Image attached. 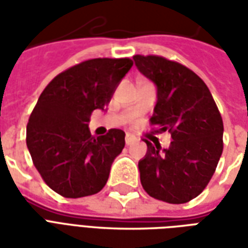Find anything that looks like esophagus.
<instances>
[{
  "label": "esophagus",
  "mask_w": 248,
  "mask_h": 248,
  "mask_svg": "<svg viewBox=\"0 0 248 248\" xmlns=\"http://www.w3.org/2000/svg\"><path fill=\"white\" fill-rule=\"evenodd\" d=\"M124 142H126V145H133V143H135V138L133 137V135L127 134L126 137H124Z\"/></svg>",
  "instance_id": "1"
}]
</instances>
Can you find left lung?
Returning <instances> with one entry per match:
<instances>
[{"label":"left lung","instance_id":"8db88e82","mask_svg":"<svg viewBox=\"0 0 248 248\" xmlns=\"http://www.w3.org/2000/svg\"><path fill=\"white\" fill-rule=\"evenodd\" d=\"M140 71L158 89L150 124L169 131V149L145 140L140 183L150 197L181 204L197 198L213 178L223 151V121L211 93L192 70L161 56L133 57Z\"/></svg>","mask_w":248,"mask_h":248}]
</instances>
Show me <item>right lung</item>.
I'll return each mask as SVG.
<instances>
[{"instance_id": "right-lung-1", "label": "right lung", "mask_w": 248, "mask_h": 248, "mask_svg": "<svg viewBox=\"0 0 248 248\" xmlns=\"http://www.w3.org/2000/svg\"><path fill=\"white\" fill-rule=\"evenodd\" d=\"M130 58H93L54 77L41 93L26 127V145L44 182L65 198L97 194L108 179L124 133L110 129L93 137L87 124L105 108L124 74Z\"/></svg>"}]
</instances>
